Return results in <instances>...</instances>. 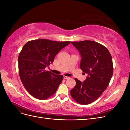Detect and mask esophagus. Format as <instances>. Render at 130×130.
Wrapping results in <instances>:
<instances>
[{
  "mask_svg": "<svg viewBox=\"0 0 130 130\" xmlns=\"http://www.w3.org/2000/svg\"><path fill=\"white\" fill-rule=\"evenodd\" d=\"M69 77L68 76H64V79H68V78H69Z\"/></svg>",
  "mask_w": 130,
  "mask_h": 130,
  "instance_id": "esophagus-1",
  "label": "esophagus"
}]
</instances>
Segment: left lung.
<instances>
[{
  "mask_svg": "<svg viewBox=\"0 0 130 130\" xmlns=\"http://www.w3.org/2000/svg\"><path fill=\"white\" fill-rule=\"evenodd\" d=\"M82 57L80 68L88 74L81 82L75 78L76 85L70 95L78 104L87 105L100 97L107 88L113 73L111 55L105 46L92 41L72 42Z\"/></svg>",
  "mask_w": 130,
  "mask_h": 130,
  "instance_id": "8db88e82",
  "label": "left lung"
}]
</instances>
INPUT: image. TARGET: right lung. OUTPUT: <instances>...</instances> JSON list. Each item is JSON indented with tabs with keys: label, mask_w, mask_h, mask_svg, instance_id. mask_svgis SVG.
Wrapping results in <instances>:
<instances>
[{
	"label": "right lung",
	"mask_w": 130,
	"mask_h": 130,
	"mask_svg": "<svg viewBox=\"0 0 130 130\" xmlns=\"http://www.w3.org/2000/svg\"><path fill=\"white\" fill-rule=\"evenodd\" d=\"M70 43L38 39L28 41L23 46L18 56V72L23 86L30 95L45 100L55 93L63 76L46 71L45 68Z\"/></svg>",
	"instance_id": "add662e5"
}]
</instances>
